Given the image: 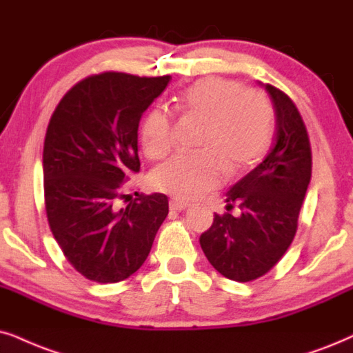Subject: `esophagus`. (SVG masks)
<instances>
[{
    "label": "esophagus",
    "instance_id": "obj_1",
    "mask_svg": "<svg viewBox=\"0 0 353 353\" xmlns=\"http://www.w3.org/2000/svg\"><path fill=\"white\" fill-rule=\"evenodd\" d=\"M187 207H189V203L179 202V200H171V202H169V208H171L172 212H184Z\"/></svg>",
    "mask_w": 353,
    "mask_h": 353
}]
</instances>
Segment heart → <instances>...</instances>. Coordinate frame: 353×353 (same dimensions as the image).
Listing matches in <instances>:
<instances>
[{"label": "heart", "instance_id": "heart-1", "mask_svg": "<svg viewBox=\"0 0 353 353\" xmlns=\"http://www.w3.org/2000/svg\"><path fill=\"white\" fill-rule=\"evenodd\" d=\"M177 109L205 119L199 153L174 154L151 174V184L179 200H194L225 179L226 169L241 172L269 150L274 107L261 89L233 78L197 79L177 97ZM141 146L150 158L168 154L174 143L171 110L156 105L141 123Z\"/></svg>", "mask_w": 353, "mask_h": 353}]
</instances>
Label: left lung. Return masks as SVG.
<instances>
[{"mask_svg":"<svg viewBox=\"0 0 353 353\" xmlns=\"http://www.w3.org/2000/svg\"><path fill=\"white\" fill-rule=\"evenodd\" d=\"M275 110V143L264 161L231 187L225 215L200 236L208 262L226 279L251 282L274 267L295 238L311 181V146L295 102L264 84ZM234 203L241 215L229 213Z\"/></svg>","mask_w":353,"mask_h":353,"instance_id":"obj_1","label":"left lung"}]
</instances>
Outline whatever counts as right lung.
Masks as SVG:
<instances>
[{
	"mask_svg": "<svg viewBox=\"0 0 353 353\" xmlns=\"http://www.w3.org/2000/svg\"><path fill=\"white\" fill-rule=\"evenodd\" d=\"M171 77L107 73L74 84L43 141V192L53 238L88 280L115 283L143 265L169 212L164 194L125 207V179L140 171L138 125Z\"/></svg>",
	"mask_w": 353,
	"mask_h": 353,
	"instance_id": "obj_1",
	"label": "right lung"
}]
</instances>
